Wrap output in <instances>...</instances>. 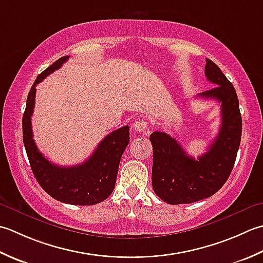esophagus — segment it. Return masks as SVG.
Listing matches in <instances>:
<instances>
[{"mask_svg":"<svg viewBox=\"0 0 263 263\" xmlns=\"http://www.w3.org/2000/svg\"><path fill=\"white\" fill-rule=\"evenodd\" d=\"M133 128H134V130L137 133H147V130H148L147 121L145 119H138L137 121H135V124H134Z\"/></svg>","mask_w":263,"mask_h":263,"instance_id":"34e87169","label":"esophagus"}]
</instances>
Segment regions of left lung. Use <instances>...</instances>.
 Returning <instances> with one entry per match:
<instances>
[{"mask_svg":"<svg viewBox=\"0 0 263 263\" xmlns=\"http://www.w3.org/2000/svg\"><path fill=\"white\" fill-rule=\"evenodd\" d=\"M205 76L217 85L199 94L216 100L221 106V125L209 151L195 160L168 134L154 132L152 186L160 199L169 204H186L212 196L226 183L234 168L242 136V116L236 90L216 63L206 59Z\"/></svg>","mask_w":263,"mask_h":263,"instance_id":"8db88e82","label":"left lung"}]
</instances>
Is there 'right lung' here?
Instances as JSON below:
<instances>
[{"mask_svg":"<svg viewBox=\"0 0 263 263\" xmlns=\"http://www.w3.org/2000/svg\"><path fill=\"white\" fill-rule=\"evenodd\" d=\"M68 58L59 59L45 69L31 86L23 117L24 144L35 178L47 194L68 204L93 205L108 199L114 192L120 159L129 143V127L124 126L109 134L86 161L72 167L52 163L39 151L31 129L36 85L60 68Z\"/></svg>","mask_w":263,"mask_h":263,"instance_id":"obj_1","label":"right lung"}]
</instances>
